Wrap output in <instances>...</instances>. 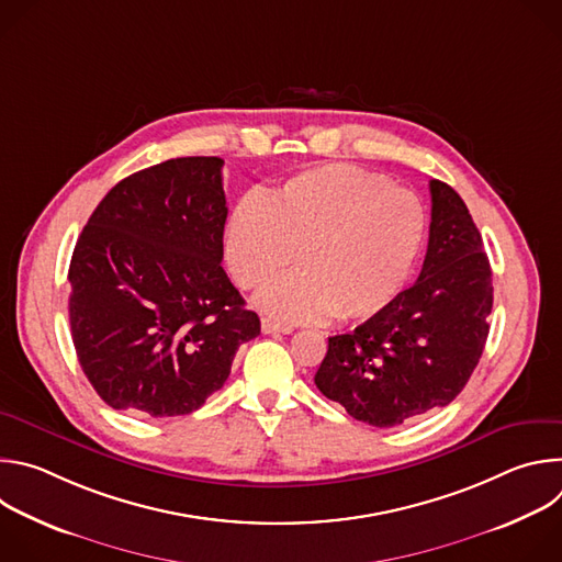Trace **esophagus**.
I'll return each instance as SVG.
<instances>
[{
  "instance_id": "obj_1",
  "label": "esophagus",
  "mask_w": 562,
  "mask_h": 562,
  "mask_svg": "<svg viewBox=\"0 0 562 562\" xmlns=\"http://www.w3.org/2000/svg\"><path fill=\"white\" fill-rule=\"evenodd\" d=\"M293 327L289 325H280L276 323V319H269V317H262V334H291Z\"/></svg>"
}]
</instances>
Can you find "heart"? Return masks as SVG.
<instances>
[{
	"label": "heart",
	"mask_w": 562,
	"mask_h": 562,
	"mask_svg": "<svg viewBox=\"0 0 562 562\" xmlns=\"http://www.w3.org/2000/svg\"><path fill=\"white\" fill-rule=\"evenodd\" d=\"M427 237V211L384 176L351 165L302 171L260 198L239 200L224 231L226 265L260 289V306L286 323H336L382 311L405 286Z\"/></svg>",
	"instance_id": "obj_1"
}]
</instances>
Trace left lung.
I'll return each instance as SVG.
<instances>
[{
  "instance_id": "left-lung-1",
  "label": "left lung",
  "mask_w": 562,
  "mask_h": 562,
  "mask_svg": "<svg viewBox=\"0 0 562 562\" xmlns=\"http://www.w3.org/2000/svg\"><path fill=\"white\" fill-rule=\"evenodd\" d=\"M423 271L351 334L329 338L315 386L349 416L395 427L464 389L490 336L492 267L462 198L431 180Z\"/></svg>"
}]
</instances>
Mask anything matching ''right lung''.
Segmentation results:
<instances>
[{"label":"right lung","instance_id":"1","mask_svg":"<svg viewBox=\"0 0 562 562\" xmlns=\"http://www.w3.org/2000/svg\"><path fill=\"white\" fill-rule=\"evenodd\" d=\"M220 157H176L117 182L79 235L72 345L98 395L133 416L200 409L222 389L258 313L222 269Z\"/></svg>","mask_w":562,"mask_h":562}]
</instances>
